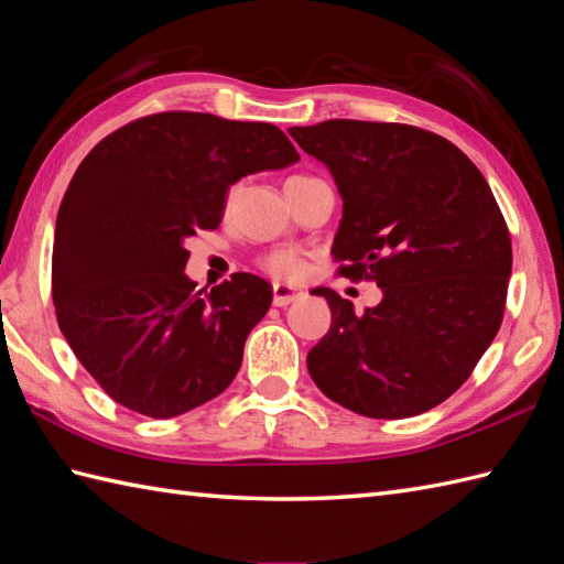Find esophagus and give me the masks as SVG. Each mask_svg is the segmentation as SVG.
I'll return each instance as SVG.
<instances>
[{
    "mask_svg": "<svg viewBox=\"0 0 564 564\" xmlns=\"http://www.w3.org/2000/svg\"><path fill=\"white\" fill-rule=\"evenodd\" d=\"M304 296L302 290H296V286L290 284H282V282H274L272 284V302L274 306H290L292 302H299V299Z\"/></svg>",
    "mask_w": 564,
    "mask_h": 564,
    "instance_id": "obj_1",
    "label": "esophagus"
}]
</instances>
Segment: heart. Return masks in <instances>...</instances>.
Returning <instances> with one entry per match:
<instances>
[{"label": "heart", "mask_w": 564, "mask_h": 564, "mask_svg": "<svg viewBox=\"0 0 564 564\" xmlns=\"http://www.w3.org/2000/svg\"><path fill=\"white\" fill-rule=\"evenodd\" d=\"M262 268H265L272 278L280 280H296L304 272V260L296 256L294 250H274L268 258H262Z\"/></svg>", "instance_id": "heart-1"}]
</instances>
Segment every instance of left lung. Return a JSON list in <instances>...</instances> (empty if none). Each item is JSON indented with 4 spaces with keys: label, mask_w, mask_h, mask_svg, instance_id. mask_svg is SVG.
I'll return each mask as SVG.
<instances>
[{
    "label": "left lung",
    "mask_w": 564,
    "mask_h": 564,
    "mask_svg": "<svg viewBox=\"0 0 564 564\" xmlns=\"http://www.w3.org/2000/svg\"><path fill=\"white\" fill-rule=\"evenodd\" d=\"M290 134L328 166L343 197L333 241L340 274L383 292L355 314L318 286L333 325L306 357L311 379L365 417L432 410L502 325L511 241L490 185L456 144L412 124L325 120Z\"/></svg>",
    "instance_id": "obj_1"
}]
</instances>
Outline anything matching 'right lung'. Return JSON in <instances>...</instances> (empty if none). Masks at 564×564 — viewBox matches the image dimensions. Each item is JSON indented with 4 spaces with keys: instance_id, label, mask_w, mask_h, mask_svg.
<instances>
[{
    "instance_id": "obj_1",
    "label": "right lung",
    "mask_w": 564,
    "mask_h": 564,
    "mask_svg": "<svg viewBox=\"0 0 564 564\" xmlns=\"http://www.w3.org/2000/svg\"><path fill=\"white\" fill-rule=\"evenodd\" d=\"M296 161L270 122L181 110L128 122L86 154L57 212L53 302L72 352L116 403L169 420L234 381L272 286L234 272L197 292L185 239L219 227L236 181Z\"/></svg>"
}]
</instances>
